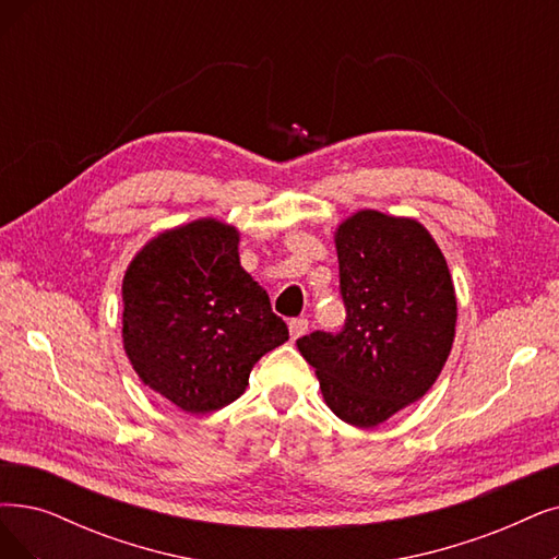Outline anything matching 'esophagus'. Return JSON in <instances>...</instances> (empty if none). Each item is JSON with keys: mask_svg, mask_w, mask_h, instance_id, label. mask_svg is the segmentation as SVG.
Returning <instances> with one entry per match:
<instances>
[{"mask_svg": "<svg viewBox=\"0 0 559 559\" xmlns=\"http://www.w3.org/2000/svg\"><path fill=\"white\" fill-rule=\"evenodd\" d=\"M307 328H309V321L307 319H294L292 323H288V332H292V340L296 342V340H300L302 334L307 332Z\"/></svg>", "mask_w": 559, "mask_h": 559, "instance_id": "34e87169", "label": "esophagus"}]
</instances>
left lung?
<instances>
[{"label":"left lung","mask_w":559,"mask_h":559,"mask_svg":"<svg viewBox=\"0 0 559 559\" xmlns=\"http://www.w3.org/2000/svg\"><path fill=\"white\" fill-rule=\"evenodd\" d=\"M346 323L311 332L298 350L323 401L346 424L373 429L427 394L456 337L448 261L415 217L362 209L334 229Z\"/></svg>","instance_id":"1"}]
</instances>
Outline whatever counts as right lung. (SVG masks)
Instances as JSON below:
<instances>
[{
	"label": "right lung",
	"mask_w": 559,
	"mask_h": 559,
	"mask_svg": "<svg viewBox=\"0 0 559 559\" xmlns=\"http://www.w3.org/2000/svg\"><path fill=\"white\" fill-rule=\"evenodd\" d=\"M240 231L199 217L160 231L121 284V340L140 381L190 415L231 404L259 357L288 340L265 288L240 265Z\"/></svg>",
	"instance_id": "1"
}]
</instances>
